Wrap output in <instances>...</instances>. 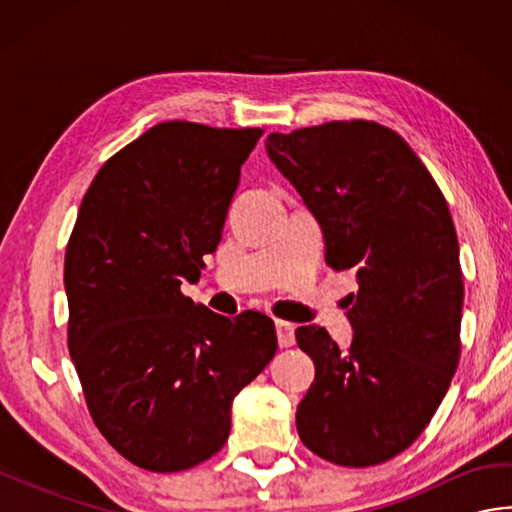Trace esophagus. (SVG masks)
I'll return each instance as SVG.
<instances>
[{
  "instance_id": "obj_1",
  "label": "esophagus",
  "mask_w": 512,
  "mask_h": 512,
  "mask_svg": "<svg viewBox=\"0 0 512 512\" xmlns=\"http://www.w3.org/2000/svg\"><path fill=\"white\" fill-rule=\"evenodd\" d=\"M275 328H277L279 347H292V345H295V325L288 323V321H277Z\"/></svg>"
}]
</instances>
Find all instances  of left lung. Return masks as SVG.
<instances>
[{
    "label": "left lung",
    "instance_id": "1",
    "mask_svg": "<svg viewBox=\"0 0 512 512\" xmlns=\"http://www.w3.org/2000/svg\"><path fill=\"white\" fill-rule=\"evenodd\" d=\"M268 158L317 217L325 262L356 270L352 343L303 325L314 383L297 407L301 442L341 466H374L427 427L460 361L464 284L447 200L413 149L369 121L273 132Z\"/></svg>",
    "mask_w": 512,
    "mask_h": 512
}]
</instances>
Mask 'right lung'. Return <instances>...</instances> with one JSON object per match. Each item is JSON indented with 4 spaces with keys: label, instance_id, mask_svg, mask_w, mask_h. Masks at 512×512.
<instances>
[{
    "label": "right lung",
    "instance_id": "obj_1",
    "mask_svg": "<svg viewBox=\"0 0 512 512\" xmlns=\"http://www.w3.org/2000/svg\"><path fill=\"white\" fill-rule=\"evenodd\" d=\"M262 129L169 121L105 162L65 248L68 347L92 420L140 469L184 471L231 433V407L277 352L262 312L184 297L222 239Z\"/></svg>",
    "mask_w": 512,
    "mask_h": 512
}]
</instances>
